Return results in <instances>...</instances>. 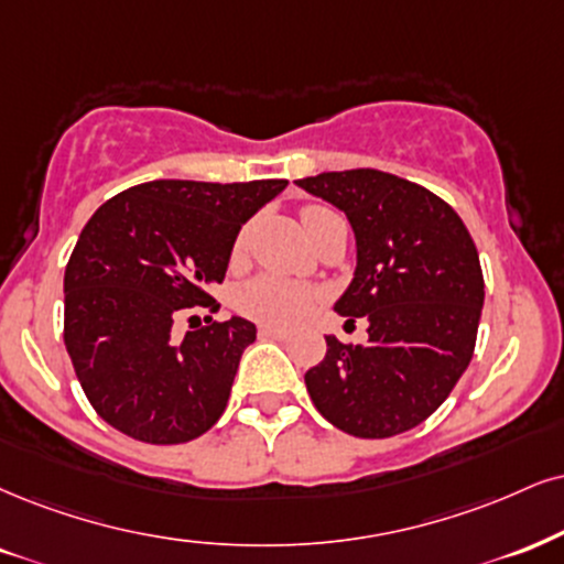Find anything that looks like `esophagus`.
Returning a JSON list of instances; mask_svg holds the SVG:
<instances>
[{
	"label": "esophagus",
	"mask_w": 564,
	"mask_h": 564,
	"mask_svg": "<svg viewBox=\"0 0 564 564\" xmlns=\"http://www.w3.org/2000/svg\"><path fill=\"white\" fill-rule=\"evenodd\" d=\"M259 335L261 337H271V339H288L290 332L282 329V326H274V324H261L259 326Z\"/></svg>",
	"instance_id": "34e87169"
}]
</instances>
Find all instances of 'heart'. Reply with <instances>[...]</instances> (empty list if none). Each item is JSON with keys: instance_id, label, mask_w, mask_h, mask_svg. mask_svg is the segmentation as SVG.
<instances>
[{"instance_id": "heart-1", "label": "heart", "mask_w": 564, "mask_h": 564, "mask_svg": "<svg viewBox=\"0 0 564 564\" xmlns=\"http://www.w3.org/2000/svg\"><path fill=\"white\" fill-rule=\"evenodd\" d=\"M326 212H329V208L322 206L303 208V225ZM242 248H246V232H240L238 242H235V253H240ZM318 297L322 295H318V290L311 288V284L282 280V276L274 274H261L240 288L238 311L248 318H256V322L263 324L293 326L297 322H303V318L314 311Z\"/></svg>"}]
</instances>
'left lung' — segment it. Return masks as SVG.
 I'll return each mask as SVG.
<instances>
[{
  "mask_svg": "<svg viewBox=\"0 0 564 564\" xmlns=\"http://www.w3.org/2000/svg\"><path fill=\"white\" fill-rule=\"evenodd\" d=\"M350 221L356 271L339 316L368 322L366 345L326 335L305 387L332 426L384 440L426 421L474 358L484 274L455 208L426 187L379 170L295 180Z\"/></svg>",
  "mask_w": 564,
  "mask_h": 564,
  "instance_id": "1",
  "label": "left lung"
}]
</instances>
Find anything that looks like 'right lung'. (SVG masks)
I'll return each instance as SVG.
<instances>
[{
  "mask_svg": "<svg viewBox=\"0 0 564 564\" xmlns=\"http://www.w3.org/2000/svg\"><path fill=\"white\" fill-rule=\"evenodd\" d=\"M288 180H151L96 208L65 269V347L96 413L138 442L183 444L225 413L256 324L175 332L185 308L217 311L240 227Z\"/></svg>",
  "mask_w": 564,
  "mask_h": 564,
  "instance_id": "1",
  "label": "right lung"
}]
</instances>
